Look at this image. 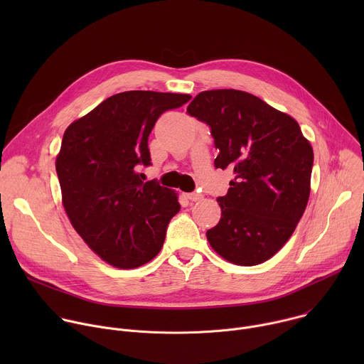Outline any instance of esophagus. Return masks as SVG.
Here are the masks:
<instances>
[{
  "instance_id": "esophagus-1",
  "label": "esophagus",
  "mask_w": 364,
  "mask_h": 364,
  "mask_svg": "<svg viewBox=\"0 0 364 364\" xmlns=\"http://www.w3.org/2000/svg\"><path fill=\"white\" fill-rule=\"evenodd\" d=\"M186 196H187V198L191 200V201H197V200L201 198V194H198V193H188V194H186Z\"/></svg>"
}]
</instances>
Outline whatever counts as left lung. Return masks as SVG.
<instances>
[{
    "mask_svg": "<svg viewBox=\"0 0 364 364\" xmlns=\"http://www.w3.org/2000/svg\"><path fill=\"white\" fill-rule=\"evenodd\" d=\"M187 114L209 125L219 149L215 167L235 173L228 194L218 197L222 218L207 240L235 265L268 261L305 212L313 146L294 118L247 92L204 90Z\"/></svg>",
    "mask_w": 364,
    "mask_h": 364,
    "instance_id": "1",
    "label": "left lung"
}]
</instances>
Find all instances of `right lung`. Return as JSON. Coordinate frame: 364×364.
Wrapping results in <instances>:
<instances>
[{
  "label": "right lung",
  "mask_w": 364,
  "mask_h": 364,
  "mask_svg": "<svg viewBox=\"0 0 364 364\" xmlns=\"http://www.w3.org/2000/svg\"><path fill=\"white\" fill-rule=\"evenodd\" d=\"M191 99L183 93H117L68 127L56 171L63 207L75 230L103 261L138 268L161 250L170 220L180 212L177 194L141 180L151 166L148 136L166 111Z\"/></svg>",
  "instance_id": "add662e5"
}]
</instances>
